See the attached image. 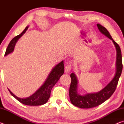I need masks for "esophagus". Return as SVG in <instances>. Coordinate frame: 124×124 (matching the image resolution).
<instances>
[{"label":"esophagus","instance_id":"esophagus-1","mask_svg":"<svg viewBox=\"0 0 124 124\" xmlns=\"http://www.w3.org/2000/svg\"><path fill=\"white\" fill-rule=\"evenodd\" d=\"M72 62L69 63L66 66V67H65V72L66 73L70 72L72 68Z\"/></svg>","mask_w":124,"mask_h":124}]
</instances>
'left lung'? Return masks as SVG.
Listing matches in <instances>:
<instances>
[{"label":"left lung","mask_w":124,"mask_h":124,"mask_svg":"<svg viewBox=\"0 0 124 124\" xmlns=\"http://www.w3.org/2000/svg\"><path fill=\"white\" fill-rule=\"evenodd\" d=\"M98 28L102 34L106 35L113 41L116 49V71L114 78L101 91L97 93H89L85 96L79 95L77 93L78 80L74 73L70 74L71 83L70 87V97L72 103L80 108H91L102 104L111 97L116 90L117 83L123 70L122 55L119 45L111 37L109 33L101 24H97Z\"/></svg>","instance_id":"obj_1"}]
</instances>
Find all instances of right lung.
Segmentation results:
<instances>
[{
  "instance_id": "add662e5",
  "label": "right lung",
  "mask_w": 124,
  "mask_h": 124,
  "mask_svg": "<svg viewBox=\"0 0 124 124\" xmlns=\"http://www.w3.org/2000/svg\"><path fill=\"white\" fill-rule=\"evenodd\" d=\"M28 29V27H26L24 31L21 33L20 34L17 35L12 39L10 42L9 45L6 50L5 56L7 55L10 53H11L14 51L15 45L16 41L22 35L26 32L27 29ZM64 72V66L63 63V61L61 62L60 63L54 67L52 69L51 73H50L48 76L46 80L45 81L44 84L30 97L26 98H21L17 97L12 92L10 91V93L11 95L14 96L17 100H18L22 104L28 106H40L46 103L49 99L51 91L54 87V86L56 84L60 77L62 76Z\"/></svg>"
}]
</instances>
